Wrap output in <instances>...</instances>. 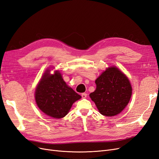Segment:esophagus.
I'll return each mask as SVG.
<instances>
[{
    "label": "esophagus",
    "mask_w": 159,
    "mask_h": 159,
    "mask_svg": "<svg viewBox=\"0 0 159 159\" xmlns=\"http://www.w3.org/2000/svg\"><path fill=\"white\" fill-rule=\"evenodd\" d=\"M87 93H84L81 94V97L83 98H85L87 97Z\"/></svg>",
    "instance_id": "esophagus-1"
}]
</instances>
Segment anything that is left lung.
Listing matches in <instances>:
<instances>
[{"label": "left lung", "mask_w": 159, "mask_h": 159, "mask_svg": "<svg viewBox=\"0 0 159 159\" xmlns=\"http://www.w3.org/2000/svg\"><path fill=\"white\" fill-rule=\"evenodd\" d=\"M97 85L89 97L99 112L114 116L128 105L132 93L129 79L116 66L108 68L95 80Z\"/></svg>", "instance_id": "1"}]
</instances>
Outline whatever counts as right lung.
Wrapping results in <instances>:
<instances>
[{
    "label": "right lung",
    "mask_w": 159,
    "mask_h": 159,
    "mask_svg": "<svg viewBox=\"0 0 159 159\" xmlns=\"http://www.w3.org/2000/svg\"><path fill=\"white\" fill-rule=\"evenodd\" d=\"M81 96L69 87L62 78L59 71L54 74L46 70L38 84L35 98L38 107L48 116L61 118L66 115L73 103Z\"/></svg>",
    "instance_id": "1"
}]
</instances>
